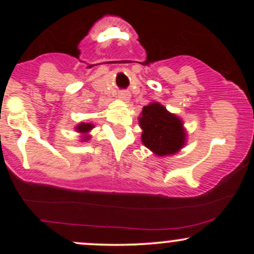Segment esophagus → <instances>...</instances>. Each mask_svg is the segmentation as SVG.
I'll use <instances>...</instances> for the list:
<instances>
[{
    "label": "esophagus",
    "mask_w": 254,
    "mask_h": 254,
    "mask_svg": "<svg viewBox=\"0 0 254 254\" xmlns=\"http://www.w3.org/2000/svg\"><path fill=\"white\" fill-rule=\"evenodd\" d=\"M119 99L123 101H127L130 99V93L129 92H122L119 93Z\"/></svg>",
    "instance_id": "1"
}]
</instances>
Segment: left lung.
<instances>
[{
    "instance_id": "left-lung-1",
    "label": "left lung",
    "mask_w": 254,
    "mask_h": 254,
    "mask_svg": "<svg viewBox=\"0 0 254 254\" xmlns=\"http://www.w3.org/2000/svg\"><path fill=\"white\" fill-rule=\"evenodd\" d=\"M142 143L159 156L173 155L185 144L186 132L183 122L159 103L143 107L138 118Z\"/></svg>"
}]
</instances>
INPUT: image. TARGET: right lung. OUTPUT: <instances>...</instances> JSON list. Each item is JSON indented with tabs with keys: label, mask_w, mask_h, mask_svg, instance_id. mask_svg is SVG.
I'll list each match as a JSON object with an SVG mask.
<instances>
[{
	"label": "right lung",
	"mask_w": 254,
	"mask_h": 254,
	"mask_svg": "<svg viewBox=\"0 0 254 254\" xmlns=\"http://www.w3.org/2000/svg\"><path fill=\"white\" fill-rule=\"evenodd\" d=\"M93 127H94V125L90 124V123H80L76 127V131H77V132L82 133L83 141H87V139L89 138L88 132L93 129Z\"/></svg>",
	"instance_id": "1"
}]
</instances>
